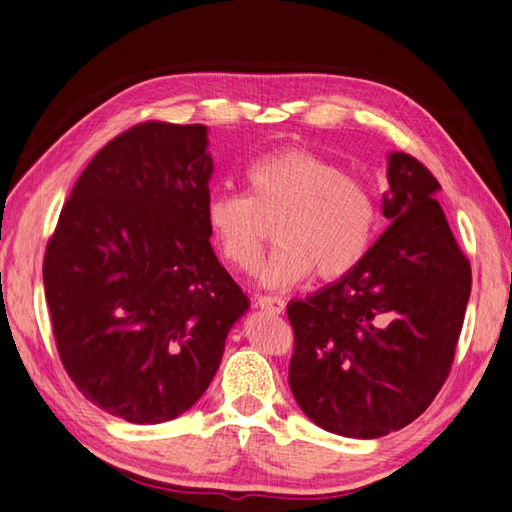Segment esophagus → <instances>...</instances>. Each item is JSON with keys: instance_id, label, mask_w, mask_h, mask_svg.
Here are the masks:
<instances>
[{"instance_id": "obj_1", "label": "esophagus", "mask_w": 512, "mask_h": 512, "mask_svg": "<svg viewBox=\"0 0 512 512\" xmlns=\"http://www.w3.org/2000/svg\"><path fill=\"white\" fill-rule=\"evenodd\" d=\"M257 305L261 307V310L270 312V314H283V310H285V301L279 299V296H259Z\"/></svg>"}]
</instances>
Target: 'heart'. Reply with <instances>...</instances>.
Instances as JSON below:
<instances>
[{
    "label": "heart",
    "mask_w": 512,
    "mask_h": 512,
    "mask_svg": "<svg viewBox=\"0 0 512 512\" xmlns=\"http://www.w3.org/2000/svg\"><path fill=\"white\" fill-rule=\"evenodd\" d=\"M246 187L248 196L209 194L205 222L229 266L248 272L264 253L259 216H281L279 246L259 272L270 288L299 283L312 272L320 281H338L371 248L377 224L371 189L312 150L288 146L261 154L246 168Z\"/></svg>",
    "instance_id": "heart-1"
}]
</instances>
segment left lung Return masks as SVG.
I'll return each mask as SVG.
<instances>
[{"label": "left lung", "instance_id": "obj_1", "mask_svg": "<svg viewBox=\"0 0 512 512\" xmlns=\"http://www.w3.org/2000/svg\"><path fill=\"white\" fill-rule=\"evenodd\" d=\"M386 176L390 227L347 277L288 303L292 395L318 427L349 438L386 436L425 412L449 375L471 294L432 172L390 152Z\"/></svg>", "mask_w": 512, "mask_h": 512}]
</instances>
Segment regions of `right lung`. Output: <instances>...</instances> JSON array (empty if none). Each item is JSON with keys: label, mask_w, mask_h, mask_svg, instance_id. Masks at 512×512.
<instances>
[{"label": "right lung", "mask_w": 512, "mask_h": 512, "mask_svg": "<svg viewBox=\"0 0 512 512\" xmlns=\"http://www.w3.org/2000/svg\"><path fill=\"white\" fill-rule=\"evenodd\" d=\"M213 161L202 124H137L89 161L43 259L65 371L128 423L181 417L246 314L205 222Z\"/></svg>", "instance_id": "obj_1"}]
</instances>
